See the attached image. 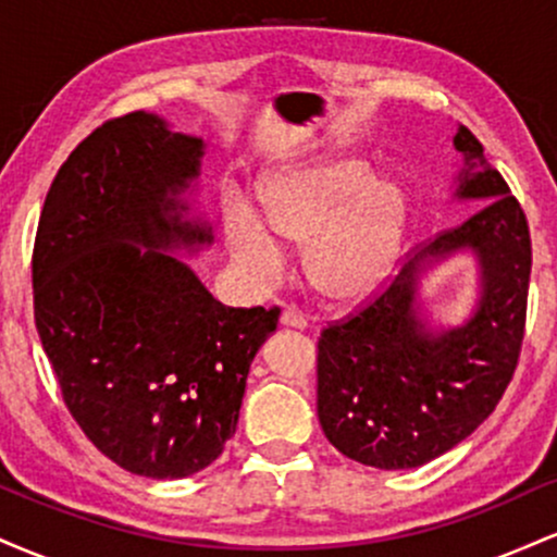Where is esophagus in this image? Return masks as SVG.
<instances>
[{"mask_svg": "<svg viewBox=\"0 0 557 557\" xmlns=\"http://www.w3.org/2000/svg\"><path fill=\"white\" fill-rule=\"evenodd\" d=\"M280 324H283V327H287V330H306V327H309V322H306V319L293 309H285L283 314H280Z\"/></svg>", "mask_w": 557, "mask_h": 557, "instance_id": "1", "label": "esophagus"}]
</instances>
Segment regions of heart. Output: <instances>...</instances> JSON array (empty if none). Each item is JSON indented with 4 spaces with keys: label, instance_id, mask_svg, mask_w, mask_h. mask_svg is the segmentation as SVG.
Instances as JSON below:
<instances>
[{
    "label": "heart",
    "instance_id": "b5f03b06",
    "mask_svg": "<svg viewBox=\"0 0 557 557\" xmlns=\"http://www.w3.org/2000/svg\"><path fill=\"white\" fill-rule=\"evenodd\" d=\"M259 207L264 222L243 201H227L222 214L227 248L243 272L272 285L285 270V251L274 238L306 243L309 280L337 304H359L387 283L411 214L403 185L372 177V168L356 157L270 175L259 185Z\"/></svg>",
    "mask_w": 557,
    "mask_h": 557
}]
</instances>
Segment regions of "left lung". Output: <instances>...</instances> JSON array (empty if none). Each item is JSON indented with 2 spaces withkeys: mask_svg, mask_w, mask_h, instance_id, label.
Segmentation results:
<instances>
[{
  "mask_svg": "<svg viewBox=\"0 0 557 557\" xmlns=\"http://www.w3.org/2000/svg\"><path fill=\"white\" fill-rule=\"evenodd\" d=\"M453 146L463 154L456 196L476 212L437 233L317 345L319 424L343 456L374 469H417L456 447L495 411L519 363L532 274L527 214L469 127L458 125ZM458 250L480 261V304L461 329L432 333L418 317V277Z\"/></svg>",
  "mask_w": 557,
  "mask_h": 557,
  "instance_id": "obj_1",
  "label": "left lung"
}]
</instances>
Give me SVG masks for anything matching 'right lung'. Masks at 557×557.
Segmentation results:
<instances>
[{
	"label": "right lung",
	"instance_id": "1",
	"mask_svg": "<svg viewBox=\"0 0 557 557\" xmlns=\"http://www.w3.org/2000/svg\"><path fill=\"white\" fill-rule=\"evenodd\" d=\"M201 157V138L157 114L107 120L57 172L36 230L34 317L62 400L138 476L183 479L220 458L277 330V306L220 304L164 253L212 243L181 201Z\"/></svg>",
	"mask_w": 557,
	"mask_h": 557
}]
</instances>
